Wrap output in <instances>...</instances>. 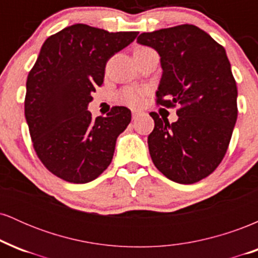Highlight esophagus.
I'll use <instances>...</instances> for the list:
<instances>
[{"label": "esophagus", "instance_id": "34e87169", "mask_svg": "<svg viewBox=\"0 0 258 258\" xmlns=\"http://www.w3.org/2000/svg\"><path fill=\"white\" fill-rule=\"evenodd\" d=\"M139 116H141V112H139V111H133L132 112V119L133 120H137Z\"/></svg>", "mask_w": 258, "mask_h": 258}]
</instances>
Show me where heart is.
<instances>
[{
    "mask_svg": "<svg viewBox=\"0 0 258 258\" xmlns=\"http://www.w3.org/2000/svg\"><path fill=\"white\" fill-rule=\"evenodd\" d=\"M146 47H141L138 49H143ZM122 100L126 104L131 106H141L144 100V92L137 91V90H126L122 94Z\"/></svg>",
    "mask_w": 258,
    "mask_h": 258,
    "instance_id": "heart-1",
    "label": "heart"
}]
</instances>
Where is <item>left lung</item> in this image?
I'll return each instance as SVG.
<instances>
[{
	"mask_svg": "<svg viewBox=\"0 0 258 258\" xmlns=\"http://www.w3.org/2000/svg\"><path fill=\"white\" fill-rule=\"evenodd\" d=\"M137 42L160 55L156 103L180 106L172 123L150 112L155 126L148 147L154 165L176 183L199 182L221 164L238 117V90L226 49L190 24L143 32Z\"/></svg>",
	"mask_w": 258,
	"mask_h": 258,
	"instance_id": "left-lung-1",
	"label": "left lung"
}]
</instances>
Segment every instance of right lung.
I'll return each mask as SVG.
<instances>
[{
	"mask_svg": "<svg viewBox=\"0 0 258 258\" xmlns=\"http://www.w3.org/2000/svg\"><path fill=\"white\" fill-rule=\"evenodd\" d=\"M74 24L44 41L26 80L25 119L32 146L48 171L70 183H88L110 165L131 110L112 106L92 119V93L104 80L106 61L137 37Z\"/></svg>",
	"mask_w": 258,
	"mask_h": 258,
	"instance_id": "right-lung-1",
	"label": "right lung"
}]
</instances>
